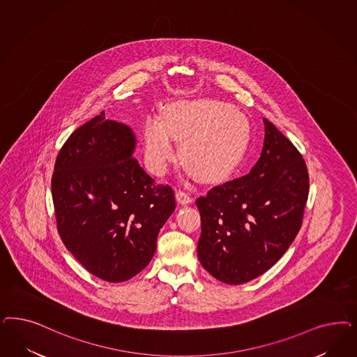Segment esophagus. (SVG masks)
Wrapping results in <instances>:
<instances>
[{"label":"esophagus","instance_id":"1","mask_svg":"<svg viewBox=\"0 0 357 357\" xmlns=\"http://www.w3.org/2000/svg\"><path fill=\"white\" fill-rule=\"evenodd\" d=\"M176 199H177L178 204H181V205H189V204L193 202V198L189 196L188 193L183 192V190L176 192Z\"/></svg>","mask_w":357,"mask_h":357}]
</instances>
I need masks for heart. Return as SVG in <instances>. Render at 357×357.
<instances>
[{
	"mask_svg": "<svg viewBox=\"0 0 357 357\" xmlns=\"http://www.w3.org/2000/svg\"><path fill=\"white\" fill-rule=\"evenodd\" d=\"M250 134L245 115L217 100H192L168 105L164 118L149 115L144 122V155L151 171L164 174L180 142V159L198 180L217 181L235 168Z\"/></svg>",
	"mask_w": 357,
	"mask_h": 357,
	"instance_id": "heart-1",
	"label": "heart"
}]
</instances>
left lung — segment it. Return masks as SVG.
Returning a JSON list of instances; mask_svg holds the SVG:
<instances>
[{
    "label": "left lung",
    "mask_w": 357,
    "mask_h": 357,
    "mask_svg": "<svg viewBox=\"0 0 357 357\" xmlns=\"http://www.w3.org/2000/svg\"><path fill=\"white\" fill-rule=\"evenodd\" d=\"M263 121L264 146L251 172L196 201L199 263L230 285L248 282L276 264L298 234L309 196L302 155L273 123Z\"/></svg>",
    "instance_id": "1"
}]
</instances>
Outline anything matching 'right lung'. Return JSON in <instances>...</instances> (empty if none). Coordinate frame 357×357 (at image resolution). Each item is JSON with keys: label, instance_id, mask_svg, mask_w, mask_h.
Here are the masks:
<instances>
[{"label": "right lung", "instance_id": "1", "mask_svg": "<svg viewBox=\"0 0 357 357\" xmlns=\"http://www.w3.org/2000/svg\"><path fill=\"white\" fill-rule=\"evenodd\" d=\"M137 137L105 112L79 127L59 152L51 180L58 231L88 272L122 282L150 264L176 207L134 158Z\"/></svg>", "mask_w": 357, "mask_h": 357}]
</instances>
